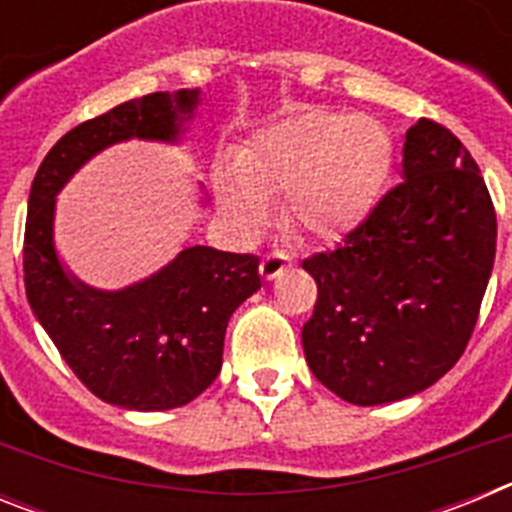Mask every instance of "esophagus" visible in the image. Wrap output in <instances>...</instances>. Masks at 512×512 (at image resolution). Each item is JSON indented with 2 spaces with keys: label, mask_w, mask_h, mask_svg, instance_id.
Masks as SVG:
<instances>
[{
  "label": "esophagus",
  "mask_w": 512,
  "mask_h": 512,
  "mask_svg": "<svg viewBox=\"0 0 512 512\" xmlns=\"http://www.w3.org/2000/svg\"><path fill=\"white\" fill-rule=\"evenodd\" d=\"M289 266V253L284 251H269L261 259V277L264 279H277L284 269Z\"/></svg>",
  "instance_id": "1"
}]
</instances>
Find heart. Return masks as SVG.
I'll return each instance as SVG.
<instances>
[{"label": "heart", "mask_w": 512, "mask_h": 512, "mask_svg": "<svg viewBox=\"0 0 512 512\" xmlns=\"http://www.w3.org/2000/svg\"><path fill=\"white\" fill-rule=\"evenodd\" d=\"M392 169L390 138L369 117L302 112L266 128L217 174V200L243 228L282 202L284 223L307 241H336L377 205Z\"/></svg>", "instance_id": "b5f03b06"}]
</instances>
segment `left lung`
I'll return each mask as SVG.
<instances>
[{"instance_id":"1","label":"left lung","mask_w":512,"mask_h":512,"mask_svg":"<svg viewBox=\"0 0 512 512\" xmlns=\"http://www.w3.org/2000/svg\"><path fill=\"white\" fill-rule=\"evenodd\" d=\"M497 217L472 153L438 122L405 133L402 182L302 269L318 284L302 346L354 405L423 392L464 354L495 261Z\"/></svg>"}]
</instances>
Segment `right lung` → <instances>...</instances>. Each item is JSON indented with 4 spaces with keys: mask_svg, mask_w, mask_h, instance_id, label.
<instances>
[{
    "mask_svg": "<svg viewBox=\"0 0 512 512\" xmlns=\"http://www.w3.org/2000/svg\"><path fill=\"white\" fill-rule=\"evenodd\" d=\"M197 94L153 92L81 122L48 151L30 187L22 248L27 302L81 384L128 410L182 408L215 382L230 315L261 287L259 256L189 246L146 282L99 292L71 279L58 261L56 194L112 143L176 140Z\"/></svg>",
    "mask_w": 512,
    "mask_h": 512,
    "instance_id": "right-lung-1",
    "label": "right lung"
}]
</instances>
